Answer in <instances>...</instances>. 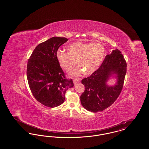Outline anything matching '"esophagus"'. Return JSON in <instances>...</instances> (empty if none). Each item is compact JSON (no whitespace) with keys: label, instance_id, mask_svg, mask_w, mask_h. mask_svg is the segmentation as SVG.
Segmentation results:
<instances>
[{"label":"esophagus","instance_id":"obj_1","mask_svg":"<svg viewBox=\"0 0 149 149\" xmlns=\"http://www.w3.org/2000/svg\"><path fill=\"white\" fill-rule=\"evenodd\" d=\"M79 82V79H74L73 83H74V85H76L77 84H78Z\"/></svg>","mask_w":149,"mask_h":149}]
</instances>
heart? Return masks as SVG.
Masks as SVG:
<instances>
[{"mask_svg":"<svg viewBox=\"0 0 149 149\" xmlns=\"http://www.w3.org/2000/svg\"><path fill=\"white\" fill-rule=\"evenodd\" d=\"M68 53L58 50L57 60L65 71L69 72L76 65L79 66L71 72L72 77H78L85 72L91 75L97 71L102 64L105 56L104 46L98 43L75 42L69 45Z\"/></svg>","mask_w":149,"mask_h":149,"instance_id":"1","label":"heart"}]
</instances>
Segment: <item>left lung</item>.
<instances>
[{"instance_id": "1", "label": "left lung", "mask_w": 149, "mask_h": 149, "mask_svg": "<svg viewBox=\"0 0 149 149\" xmlns=\"http://www.w3.org/2000/svg\"><path fill=\"white\" fill-rule=\"evenodd\" d=\"M127 64L120 51L113 50L107 55L99 69L81 80L85 91L80 96L82 106L88 111H102L111 106L120 94L126 74ZM114 78L116 83L107 84Z\"/></svg>"}]
</instances>
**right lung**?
Returning <instances> with one entry per match:
<instances>
[{
  "mask_svg": "<svg viewBox=\"0 0 149 149\" xmlns=\"http://www.w3.org/2000/svg\"><path fill=\"white\" fill-rule=\"evenodd\" d=\"M68 39L54 37L39 44L28 61L27 77L36 99L45 106L54 108L64 103L65 94L73 87L72 79L65 78L57 60L58 48Z\"/></svg>",
  "mask_w": 149,
  "mask_h": 149,
  "instance_id": "right-lung-1",
  "label": "right lung"
}]
</instances>
